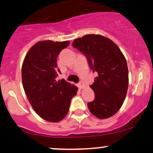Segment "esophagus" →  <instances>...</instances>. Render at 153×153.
Returning a JSON list of instances; mask_svg holds the SVG:
<instances>
[{"label": "esophagus", "mask_w": 153, "mask_h": 153, "mask_svg": "<svg viewBox=\"0 0 153 153\" xmlns=\"http://www.w3.org/2000/svg\"><path fill=\"white\" fill-rule=\"evenodd\" d=\"M78 88H80V89H82V88H83L85 87V84L83 83V82L80 81L79 83H78Z\"/></svg>", "instance_id": "34e87169"}]
</instances>
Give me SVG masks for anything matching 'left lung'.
<instances>
[{"label":"left lung","mask_w":153,"mask_h":153,"mask_svg":"<svg viewBox=\"0 0 153 153\" xmlns=\"http://www.w3.org/2000/svg\"><path fill=\"white\" fill-rule=\"evenodd\" d=\"M73 46L85 55L97 77L90 87L95 99L88 102L90 112L100 119L112 116L120 110L128 86L126 60L118 46L109 38L87 35L75 39Z\"/></svg>","instance_id":"1"}]
</instances>
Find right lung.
I'll return each instance as SVG.
<instances>
[{
  "mask_svg": "<svg viewBox=\"0 0 153 153\" xmlns=\"http://www.w3.org/2000/svg\"><path fill=\"white\" fill-rule=\"evenodd\" d=\"M70 41H43L36 43L25 56L22 68L23 88L36 113L49 122H59L67 115L78 88L64 79L56 59Z\"/></svg>",
  "mask_w": 153,
  "mask_h": 153,
  "instance_id": "1",
  "label": "right lung"
}]
</instances>
